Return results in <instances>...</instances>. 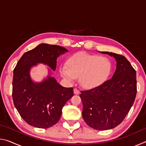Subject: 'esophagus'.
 <instances>
[{
	"instance_id": "34e87169",
	"label": "esophagus",
	"mask_w": 146,
	"mask_h": 146,
	"mask_svg": "<svg viewBox=\"0 0 146 146\" xmlns=\"http://www.w3.org/2000/svg\"><path fill=\"white\" fill-rule=\"evenodd\" d=\"M74 93H75V95H78V94H80V91H79L78 89L75 88L74 89Z\"/></svg>"
}]
</instances>
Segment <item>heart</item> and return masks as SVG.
<instances>
[{
    "label": "heart",
    "instance_id": "heart-1",
    "mask_svg": "<svg viewBox=\"0 0 146 146\" xmlns=\"http://www.w3.org/2000/svg\"><path fill=\"white\" fill-rule=\"evenodd\" d=\"M111 71V64L108 58L80 53L68 60L67 67L60 69V74L70 82L80 77L79 81L83 88L92 89L104 82Z\"/></svg>",
    "mask_w": 146,
    "mask_h": 146
}]
</instances>
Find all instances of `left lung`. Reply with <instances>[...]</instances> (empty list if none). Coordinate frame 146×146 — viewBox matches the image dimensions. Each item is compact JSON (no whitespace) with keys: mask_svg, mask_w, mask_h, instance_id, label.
<instances>
[{"mask_svg":"<svg viewBox=\"0 0 146 146\" xmlns=\"http://www.w3.org/2000/svg\"><path fill=\"white\" fill-rule=\"evenodd\" d=\"M113 56L117 69L112 78L93 89L81 91L82 117L96 130H107L122 122L135 102L137 95L136 71L127 59L119 54Z\"/></svg>","mask_w":146,"mask_h":146,"instance_id":"obj_1","label":"left lung"}]
</instances>
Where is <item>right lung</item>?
I'll list each match as a JSON object with an SVG mask.
<instances>
[{"label":"right lung","mask_w":146,"mask_h":146,"mask_svg":"<svg viewBox=\"0 0 146 146\" xmlns=\"http://www.w3.org/2000/svg\"><path fill=\"white\" fill-rule=\"evenodd\" d=\"M67 49L62 47L41 44L26 52L13 70L12 97L21 117L32 126L50 127L58 122L62 110L73 96V88L61 86L53 77L41 83H34L29 70L37 63H44L55 70L56 58Z\"/></svg>","instance_id":"right-lung-1"}]
</instances>
